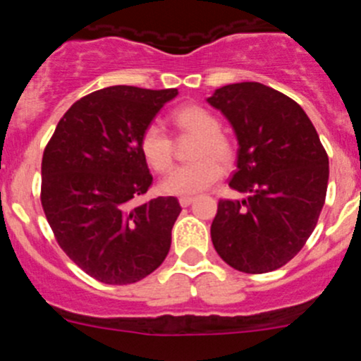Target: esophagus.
<instances>
[{
	"mask_svg": "<svg viewBox=\"0 0 361 361\" xmlns=\"http://www.w3.org/2000/svg\"><path fill=\"white\" fill-rule=\"evenodd\" d=\"M178 202H180V206H183V208H186V206H190V204L193 202V197H180V199H178Z\"/></svg>",
	"mask_w": 361,
	"mask_h": 361,
	"instance_id": "esophagus-1",
	"label": "esophagus"
}]
</instances>
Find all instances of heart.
<instances>
[{
    "instance_id": "1",
    "label": "heart",
    "mask_w": 361,
    "mask_h": 361,
    "mask_svg": "<svg viewBox=\"0 0 361 361\" xmlns=\"http://www.w3.org/2000/svg\"><path fill=\"white\" fill-rule=\"evenodd\" d=\"M171 121L180 133L197 137L190 153V157L195 161L171 171L162 183V191L170 195H195L208 190L222 177V166H229L235 159V146L224 132H220L219 117L200 104L177 108L171 114ZM139 152L146 164L157 173H166L173 166V139L161 124L152 123L142 130Z\"/></svg>"
}]
</instances>
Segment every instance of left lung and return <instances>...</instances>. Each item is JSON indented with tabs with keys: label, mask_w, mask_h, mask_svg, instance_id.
<instances>
[{
	"label": "left lung",
	"mask_w": 361,
	"mask_h": 361,
	"mask_svg": "<svg viewBox=\"0 0 361 361\" xmlns=\"http://www.w3.org/2000/svg\"><path fill=\"white\" fill-rule=\"evenodd\" d=\"M208 103L237 133L229 188L245 199H220L212 240L226 264L269 273L298 253L317 228L329 180V157L296 101L260 82L226 85Z\"/></svg>",
	"instance_id": "obj_1"
}]
</instances>
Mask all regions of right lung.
Masks as SVG:
<instances>
[{
	"label": "right lung",
	"instance_id": "1",
	"mask_svg": "<svg viewBox=\"0 0 361 361\" xmlns=\"http://www.w3.org/2000/svg\"><path fill=\"white\" fill-rule=\"evenodd\" d=\"M177 88L108 86L68 108L41 162V206L57 244L86 275L111 286L148 276L164 262L180 213L175 197L139 206L153 177L139 137Z\"/></svg>",
	"mask_w": 361,
	"mask_h": 361
}]
</instances>
